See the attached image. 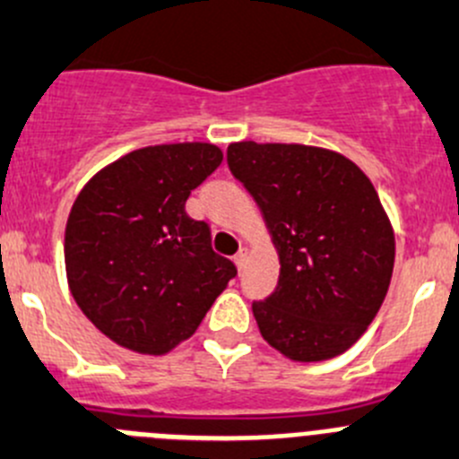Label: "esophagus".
<instances>
[{
  "label": "esophagus",
  "mask_w": 459,
  "mask_h": 459,
  "mask_svg": "<svg viewBox=\"0 0 459 459\" xmlns=\"http://www.w3.org/2000/svg\"><path fill=\"white\" fill-rule=\"evenodd\" d=\"M246 261H247V247H241V250L237 252V256H234V264H237L238 270L246 268Z\"/></svg>",
  "instance_id": "34e87169"
}]
</instances>
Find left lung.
I'll return each mask as SVG.
<instances>
[{"mask_svg":"<svg viewBox=\"0 0 459 459\" xmlns=\"http://www.w3.org/2000/svg\"><path fill=\"white\" fill-rule=\"evenodd\" d=\"M227 164L264 213L279 281L252 304L261 335L295 363H322L368 331L394 268V230L377 189L342 152L234 142Z\"/></svg>","mask_w":459,"mask_h":459,"instance_id":"left-lung-1","label":"left lung"}]
</instances>
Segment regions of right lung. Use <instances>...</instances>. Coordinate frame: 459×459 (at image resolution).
<instances>
[{
    "label": "right lung",
    "instance_id": "add662e5",
    "mask_svg": "<svg viewBox=\"0 0 459 459\" xmlns=\"http://www.w3.org/2000/svg\"><path fill=\"white\" fill-rule=\"evenodd\" d=\"M222 161L207 142L137 148L87 180L65 227V270L87 320L119 347L164 356L189 340L237 268L186 216Z\"/></svg>",
    "mask_w": 459,
    "mask_h": 459
}]
</instances>
